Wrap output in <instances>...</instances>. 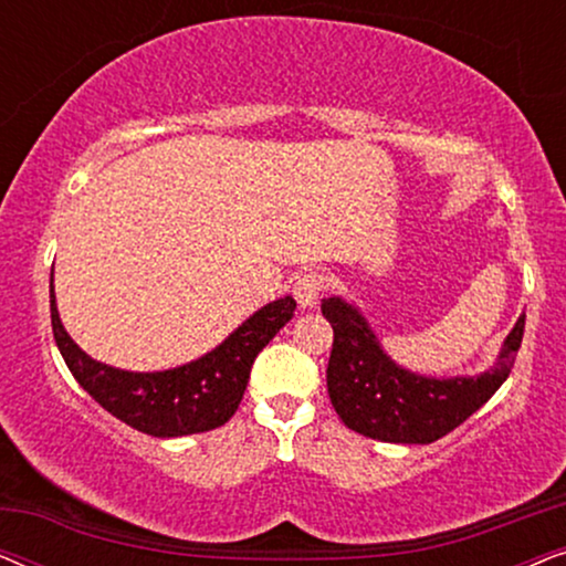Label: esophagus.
Here are the masks:
<instances>
[{
  "instance_id": "esophagus-1",
  "label": "esophagus",
  "mask_w": 566,
  "mask_h": 566,
  "mask_svg": "<svg viewBox=\"0 0 566 566\" xmlns=\"http://www.w3.org/2000/svg\"><path fill=\"white\" fill-rule=\"evenodd\" d=\"M324 291V275L319 273H304L293 285V296H296L301 308H314L319 304V296Z\"/></svg>"
}]
</instances>
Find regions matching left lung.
Returning <instances> with one entry per match:
<instances>
[{"label":"left lung","mask_w":566,"mask_h":566,"mask_svg":"<svg viewBox=\"0 0 566 566\" xmlns=\"http://www.w3.org/2000/svg\"><path fill=\"white\" fill-rule=\"evenodd\" d=\"M335 329L327 389L347 428L384 443L428 446L459 428L507 381L523 343L525 314L502 343L497 360L474 376H424L384 350L368 316L345 296L322 298Z\"/></svg>","instance_id":"8db88e82"}]
</instances>
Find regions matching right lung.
<instances>
[{
    "label": "right lung",
    "mask_w": 566,
    "mask_h": 566,
    "mask_svg": "<svg viewBox=\"0 0 566 566\" xmlns=\"http://www.w3.org/2000/svg\"><path fill=\"white\" fill-rule=\"evenodd\" d=\"M296 308L275 298L239 324L200 358L167 370H123L82 350L59 316L51 275V324L59 353L76 384L120 422L154 438H182L216 430L231 420L250 381L258 353L281 332Z\"/></svg>",
    "instance_id": "obj_1"
}]
</instances>
